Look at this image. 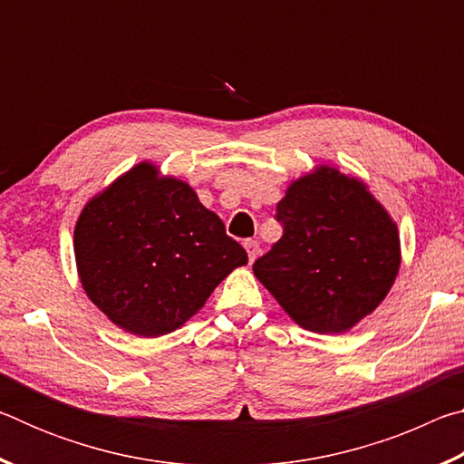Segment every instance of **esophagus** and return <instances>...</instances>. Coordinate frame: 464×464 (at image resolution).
I'll return each instance as SVG.
<instances>
[{
	"mask_svg": "<svg viewBox=\"0 0 464 464\" xmlns=\"http://www.w3.org/2000/svg\"><path fill=\"white\" fill-rule=\"evenodd\" d=\"M243 246H246V249H247L249 262H254L256 257H257V254H260V243L254 241V239H247L246 243H243Z\"/></svg>",
	"mask_w": 464,
	"mask_h": 464,
	"instance_id": "esophagus-1",
	"label": "esophagus"
}]
</instances>
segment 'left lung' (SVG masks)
<instances>
[{"label": "left lung", "mask_w": 464, "mask_h": 464, "mask_svg": "<svg viewBox=\"0 0 464 464\" xmlns=\"http://www.w3.org/2000/svg\"><path fill=\"white\" fill-rule=\"evenodd\" d=\"M282 237L254 274L298 325L342 334L379 307L401 264L397 225L362 182L327 166L276 207Z\"/></svg>", "instance_id": "left-lung-1"}]
</instances>
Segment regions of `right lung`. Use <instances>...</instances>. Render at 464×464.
I'll return each instance as SVG.
<instances>
[{
  "mask_svg": "<svg viewBox=\"0 0 464 464\" xmlns=\"http://www.w3.org/2000/svg\"><path fill=\"white\" fill-rule=\"evenodd\" d=\"M75 260L112 324L157 337L184 325L247 254L190 186L139 163L85 204Z\"/></svg>",
  "mask_w": 464,
  "mask_h": 464,
  "instance_id": "obj_1",
  "label": "right lung"
}]
</instances>
